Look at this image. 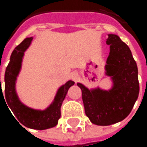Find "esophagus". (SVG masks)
Wrapping results in <instances>:
<instances>
[{
  "label": "esophagus",
  "mask_w": 147,
  "mask_h": 147,
  "mask_svg": "<svg viewBox=\"0 0 147 147\" xmlns=\"http://www.w3.org/2000/svg\"><path fill=\"white\" fill-rule=\"evenodd\" d=\"M71 78H72V79L74 80V81H77L78 79V72H73L72 74H71Z\"/></svg>",
  "instance_id": "1"
}]
</instances>
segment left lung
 <instances>
[{
  "instance_id": "left-lung-1",
  "label": "left lung",
  "mask_w": 147,
  "mask_h": 147,
  "mask_svg": "<svg viewBox=\"0 0 147 147\" xmlns=\"http://www.w3.org/2000/svg\"><path fill=\"white\" fill-rule=\"evenodd\" d=\"M107 44L109 55L105 65V75L110 77L112 87L103 90L100 87L87 88L81 83L84 112L96 125H111L123 121L131 113L138 100L139 83L138 66L129 47L119 36L109 34Z\"/></svg>"
}]
</instances>
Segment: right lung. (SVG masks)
Returning a JSON list of instances; mask_svg holds the SVG:
<instances>
[{
	"mask_svg": "<svg viewBox=\"0 0 147 147\" xmlns=\"http://www.w3.org/2000/svg\"><path fill=\"white\" fill-rule=\"evenodd\" d=\"M32 38V37L24 38L12 52L9 63L6 68V71H5L4 96L1 88L0 98L1 95L4 100H6V102L20 123L30 129H46L57 125L58 120L61 117V104L66 97L69 88L75 83L72 80H69L64 84L60 86L57 90L53 102L44 110L29 108L19 100L16 90V83L22 68V61L24 52L31 46Z\"/></svg>",
	"mask_w": 147,
	"mask_h": 147,
	"instance_id": "1",
	"label": "right lung"
}]
</instances>
